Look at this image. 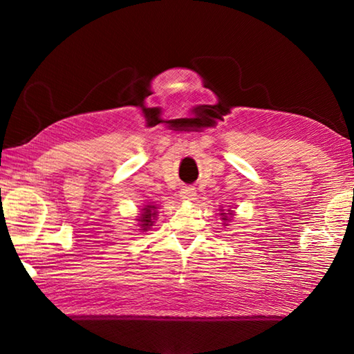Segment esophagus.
Returning <instances> with one entry per match:
<instances>
[{"instance_id": "1", "label": "esophagus", "mask_w": 354, "mask_h": 354, "mask_svg": "<svg viewBox=\"0 0 354 354\" xmlns=\"http://www.w3.org/2000/svg\"><path fill=\"white\" fill-rule=\"evenodd\" d=\"M179 196L185 201H193L194 196H196V189H193V187H183L181 192H179Z\"/></svg>"}]
</instances>
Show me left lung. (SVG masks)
<instances>
[{"instance_id": "8db88e82", "label": "left lung", "mask_w": 354, "mask_h": 354, "mask_svg": "<svg viewBox=\"0 0 354 354\" xmlns=\"http://www.w3.org/2000/svg\"><path fill=\"white\" fill-rule=\"evenodd\" d=\"M221 214H222V219L227 221L228 219V214H231V213H221Z\"/></svg>"}]
</instances>
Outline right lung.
<instances>
[{"label":"right lung","instance_id":"add662e5","mask_svg":"<svg viewBox=\"0 0 354 354\" xmlns=\"http://www.w3.org/2000/svg\"><path fill=\"white\" fill-rule=\"evenodd\" d=\"M155 216H156L155 205H146L145 208H142V213L138 219V222H141V225H140V227L142 228L141 231H147V228L152 227V223H153L152 221L155 219Z\"/></svg>","mask_w":354,"mask_h":354}]
</instances>
